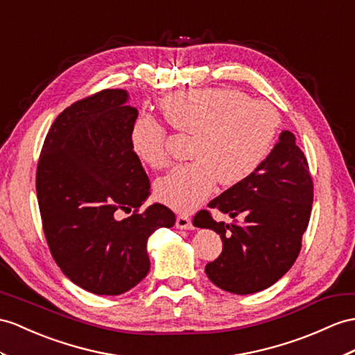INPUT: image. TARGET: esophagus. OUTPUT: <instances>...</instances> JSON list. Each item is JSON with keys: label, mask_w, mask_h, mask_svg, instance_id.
I'll return each mask as SVG.
<instances>
[{"label": "esophagus", "mask_w": 355, "mask_h": 355, "mask_svg": "<svg viewBox=\"0 0 355 355\" xmlns=\"http://www.w3.org/2000/svg\"><path fill=\"white\" fill-rule=\"evenodd\" d=\"M176 227L180 229V230H191V229H194L193 221H191V218L188 217V215H178Z\"/></svg>", "instance_id": "obj_1"}]
</instances>
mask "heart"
I'll return each instance as SVG.
<instances>
[{
  "mask_svg": "<svg viewBox=\"0 0 355 355\" xmlns=\"http://www.w3.org/2000/svg\"><path fill=\"white\" fill-rule=\"evenodd\" d=\"M159 108L167 122L194 135L193 162L158 179L155 193L176 211H191L223 185L244 182L262 166L279 132L280 119L270 103L250 101L233 89H200L171 93ZM167 134L157 120L140 116L132 123L129 144L135 157L153 168L166 166Z\"/></svg>",
  "mask_w": 355,
  "mask_h": 355,
  "instance_id": "heart-1",
  "label": "heart"
}]
</instances>
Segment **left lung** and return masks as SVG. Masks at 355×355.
Returning a JSON list of instances; mask_svg holds the SVG:
<instances>
[{"label":"left lung","instance_id":"8db88e82","mask_svg":"<svg viewBox=\"0 0 355 355\" xmlns=\"http://www.w3.org/2000/svg\"><path fill=\"white\" fill-rule=\"evenodd\" d=\"M313 203V182L295 135L282 131L263 164L244 182L230 187L209 202V207L244 215L243 224L214 221L207 211L194 217V226L212 229L223 241V252L205 268L223 291L247 295L282 279L301 250Z\"/></svg>","mask_w":355,"mask_h":355}]
</instances>
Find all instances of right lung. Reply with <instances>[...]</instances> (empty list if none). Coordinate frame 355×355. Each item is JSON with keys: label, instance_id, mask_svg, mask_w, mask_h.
<instances>
[{"label": "right lung", "instance_id": "right-lung-1", "mask_svg": "<svg viewBox=\"0 0 355 355\" xmlns=\"http://www.w3.org/2000/svg\"><path fill=\"white\" fill-rule=\"evenodd\" d=\"M123 89L72 103L51 126L37 164L43 232L54 261L76 286L120 295L149 272L148 241L173 227L161 203L138 212L150 196L149 178L129 144L138 110ZM136 212L116 220V210Z\"/></svg>", "mask_w": 355, "mask_h": 355}]
</instances>
